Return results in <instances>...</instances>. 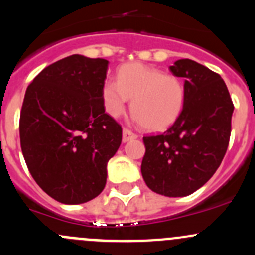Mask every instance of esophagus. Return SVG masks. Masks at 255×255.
<instances>
[{
    "instance_id": "esophagus-1",
    "label": "esophagus",
    "mask_w": 255,
    "mask_h": 255,
    "mask_svg": "<svg viewBox=\"0 0 255 255\" xmlns=\"http://www.w3.org/2000/svg\"><path fill=\"white\" fill-rule=\"evenodd\" d=\"M138 138V135L135 133H133L132 130L128 129V128H123V135H122V140L123 142H128V140H132Z\"/></svg>"
}]
</instances>
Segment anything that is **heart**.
Returning a JSON list of instances; mask_svg holds the SVG:
<instances>
[{
  "label": "heart",
  "instance_id": "b5f03b06",
  "mask_svg": "<svg viewBox=\"0 0 255 255\" xmlns=\"http://www.w3.org/2000/svg\"><path fill=\"white\" fill-rule=\"evenodd\" d=\"M106 111L120 117L132 100V113L145 129L164 130L181 115L185 87L176 76L140 63L126 64L117 80L109 79L102 90Z\"/></svg>",
  "mask_w": 255,
  "mask_h": 255
}]
</instances>
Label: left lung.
Returning a JSON list of instances; mask_svg holds the SVG:
<instances>
[{"mask_svg":"<svg viewBox=\"0 0 255 255\" xmlns=\"http://www.w3.org/2000/svg\"><path fill=\"white\" fill-rule=\"evenodd\" d=\"M169 69L185 79L184 109L168 130L143 137L140 170L154 192L181 197L206 184L222 163L235 106L225 81L206 66L180 59Z\"/></svg>","mask_w":255,"mask_h":255,"instance_id":"left-lung-1","label":"left lung"}]
</instances>
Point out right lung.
Instances as JSON below:
<instances>
[{
	"mask_svg": "<svg viewBox=\"0 0 255 255\" xmlns=\"http://www.w3.org/2000/svg\"><path fill=\"white\" fill-rule=\"evenodd\" d=\"M109 61L74 55L43 69L29 84L19 117L28 170L56 201L78 205L101 194L122 127L105 112Z\"/></svg>",
	"mask_w": 255,
	"mask_h": 255,
	"instance_id": "add662e5",
	"label": "right lung"
}]
</instances>
